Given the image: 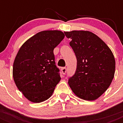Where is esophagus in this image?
I'll return each mask as SVG.
<instances>
[{"label":"esophagus","mask_w":123,"mask_h":123,"mask_svg":"<svg viewBox=\"0 0 123 123\" xmlns=\"http://www.w3.org/2000/svg\"><path fill=\"white\" fill-rule=\"evenodd\" d=\"M61 71H62V73L63 75H65L66 73V71H67V69H66V68H65V67L62 68Z\"/></svg>","instance_id":"obj_1"}]
</instances>
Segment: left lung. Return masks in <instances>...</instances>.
<instances>
[{
    "label": "left lung",
    "mask_w": 123,
    "mask_h": 123,
    "mask_svg": "<svg viewBox=\"0 0 123 123\" xmlns=\"http://www.w3.org/2000/svg\"><path fill=\"white\" fill-rule=\"evenodd\" d=\"M77 60V69L68 84L81 99L92 101L102 95L114 79V56L98 36L89 31L64 32Z\"/></svg>",
    "instance_id": "left-lung-1"
}]
</instances>
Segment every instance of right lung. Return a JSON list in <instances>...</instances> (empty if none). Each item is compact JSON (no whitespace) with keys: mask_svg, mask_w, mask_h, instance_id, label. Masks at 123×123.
Segmentation results:
<instances>
[{"mask_svg":"<svg viewBox=\"0 0 123 123\" xmlns=\"http://www.w3.org/2000/svg\"><path fill=\"white\" fill-rule=\"evenodd\" d=\"M64 37L61 31H44L20 47L13 63L12 76L16 87L29 101L40 103L48 99L61 80L54 49Z\"/></svg>","mask_w":123,"mask_h":123,"instance_id":"obj_1","label":"right lung"}]
</instances>
